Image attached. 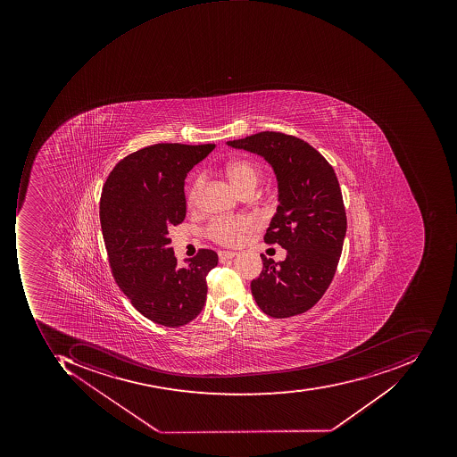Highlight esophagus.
I'll return each instance as SVG.
<instances>
[{
	"instance_id": "esophagus-1",
	"label": "esophagus",
	"mask_w": 457,
	"mask_h": 457,
	"mask_svg": "<svg viewBox=\"0 0 457 457\" xmlns=\"http://www.w3.org/2000/svg\"><path fill=\"white\" fill-rule=\"evenodd\" d=\"M236 255H237V253H235V251H218V257H220V261H221V262L232 260Z\"/></svg>"
}]
</instances>
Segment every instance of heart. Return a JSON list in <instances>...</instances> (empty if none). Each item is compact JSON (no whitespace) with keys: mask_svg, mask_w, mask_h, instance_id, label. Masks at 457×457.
Instances as JSON below:
<instances>
[{"mask_svg":"<svg viewBox=\"0 0 457 457\" xmlns=\"http://www.w3.org/2000/svg\"><path fill=\"white\" fill-rule=\"evenodd\" d=\"M225 174L230 184L235 187L236 191L240 195L250 194L253 192L257 187L258 179H260V169L257 164L253 162L245 161V159H237V161L230 162L225 168ZM204 177H197L192 184L188 192V204L191 207L196 206L199 200L200 192L204 188ZM251 222L248 220H224L218 218L212 221L209 227V235L212 239L222 245H235L239 242L240 236L250 229Z\"/></svg>","mask_w":457,"mask_h":457,"instance_id":"heart-1","label":"heart"}]
</instances>
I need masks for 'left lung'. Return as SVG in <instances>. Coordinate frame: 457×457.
I'll use <instances>...</instances> for the list:
<instances>
[{
  "label": "left lung",
  "mask_w": 457,
  "mask_h": 457,
  "mask_svg": "<svg viewBox=\"0 0 457 457\" xmlns=\"http://www.w3.org/2000/svg\"><path fill=\"white\" fill-rule=\"evenodd\" d=\"M227 145L265 159L278 181V206L263 240L280 245L287 257L275 262L261 255L253 299L275 319L304 313L331 284L344 247L346 212L337 174L313 146L284 133L262 131Z\"/></svg>",
  "instance_id": "obj_1"
}]
</instances>
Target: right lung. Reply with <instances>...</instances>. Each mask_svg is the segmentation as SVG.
<instances>
[{
  "instance_id": "obj_1",
  "label": "right lung",
  "mask_w": 457,
  "mask_h": 457,
  "mask_svg": "<svg viewBox=\"0 0 457 457\" xmlns=\"http://www.w3.org/2000/svg\"><path fill=\"white\" fill-rule=\"evenodd\" d=\"M214 144H155L123 158L105 181L100 224L112 276L131 304L164 327L188 324L204 309L217 253L177 265L169 229L186 218L184 179Z\"/></svg>"
}]
</instances>
